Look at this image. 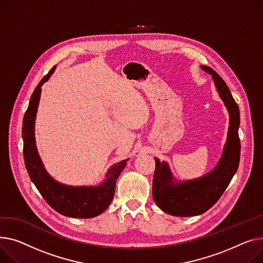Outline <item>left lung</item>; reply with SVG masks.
Masks as SVG:
<instances>
[{
  "mask_svg": "<svg viewBox=\"0 0 263 263\" xmlns=\"http://www.w3.org/2000/svg\"><path fill=\"white\" fill-rule=\"evenodd\" d=\"M201 68L213 76L218 93L230 114V127L224 150L217 166L204 177L190 181H174L166 162L155 157L152 183L153 199L163 212L177 217L201 215L213 207L231 183L240 162V138L238 134L240 112L238 104L225 81L212 67Z\"/></svg>",
  "mask_w": 263,
  "mask_h": 263,
  "instance_id": "8db88e82",
  "label": "left lung"
}]
</instances>
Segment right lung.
Listing matches in <instances>:
<instances>
[{
    "label": "right lung",
    "mask_w": 263,
    "mask_h": 263,
    "mask_svg": "<svg viewBox=\"0 0 263 263\" xmlns=\"http://www.w3.org/2000/svg\"><path fill=\"white\" fill-rule=\"evenodd\" d=\"M56 65L45 75L34 89L28 108L23 118V155L29 178L37 187L47 204L59 214L71 217L89 219L103 213L111 204L116 180L125 169L128 160H124L112 166L107 173V179L98 186H67L52 179L45 170L34 139V120L41 96V86L55 72Z\"/></svg>",
    "instance_id": "add662e5"
}]
</instances>
